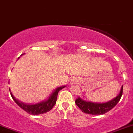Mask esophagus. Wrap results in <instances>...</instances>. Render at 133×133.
I'll list each match as a JSON object with an SVG mask.
<instances>
[{"mask_svg":"<svg viewBox=\"0 0 133 133\" xmlns=\"http://www.w3.org/2000/svg\"><path fill=\"white\" fill-rule=\"evenodd\" d=\"M77 82H78V79L77 78H75V77L73 78L70 81L71 84H75L76 83H77Z\"/></svg>","mask_w":133,"mask_h":133,"instance_id":"esophagus-1","label":"esophagus"}]
</instances>
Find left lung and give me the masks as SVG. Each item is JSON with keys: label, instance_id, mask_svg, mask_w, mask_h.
I'll list each match as a JSON object with an SVG mask.
<instances>
[{"label": "left lung", "instance_id": "left-lung-1", "mask_svg": "<svg viewBox=\"0 0 133 133\" xmlns=\"http://www.w3.org/2000/svg\"><path fill=\"white\" fill-rule=\"evenodd\" d=\"M122 91H123V85L121 88V91L116 98L105 103L87 102L82 100L81 98L78 97L75 100V104L82 110V112L85 114H92V115H103L112 109L118 103L122 95L123 92Z\"/></svg>", "mask_w": 133, "mask_h": 133}]
</instances>
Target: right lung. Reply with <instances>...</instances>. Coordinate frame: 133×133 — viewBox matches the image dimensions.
I'll return each instance as SVG.
<instances>
[{
    "label": "right lung",
    "mask_w": 133,
    "mask_h": 133,
    "mask_svg": "<svg viewBox=\"0 0 133 133\" xmlns=\"http://www.w3.org/2000/svg\"><path fill=\"white\" fill-rule=\"evenodd\" d=\"M65 86L60 87L58 88L53 92L48 98V100L44 101L43 102H41L40 103L35 104V105H26L24 104L23 103L20 102L19 101L17 100L13 96L12 92H11V95L12 96L13 100L15 101L16 103L18 105L20 108H22L23 110L30 114V115H39V114H42L44 113H46L51 110L52 107L55 106L57 100V96H58V92L62 89L63 88H65Z\"/></svg>",
    "instance_id": "right-lung-1"
}]
</instances>
